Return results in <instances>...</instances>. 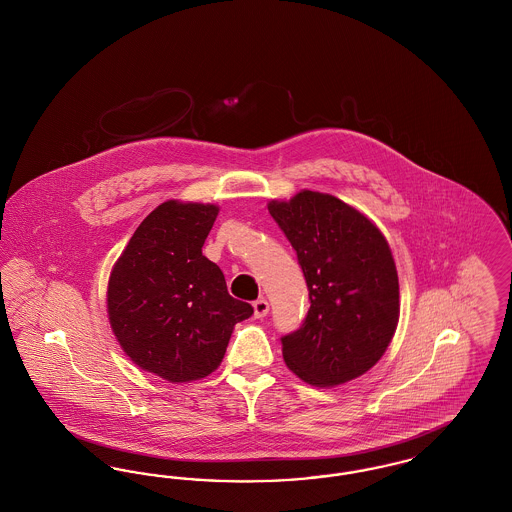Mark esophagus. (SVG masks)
Here are the masks:
<instances>
[{"mask_svg":"<svg viewBox=\"0 0 512 512\" xmlns=\"http://www.w3.org/2000/svg\"><path fill=\"white\" fill-rule=\"evenodd\" d=\"M268 301L265 297H261V299H257V301H253V311H255V318H263L268 315Z\"/></svg>","mask_w":512,"mask_h":512,"instance_id":"obj_1","label":"esophagus"}]
</instances>
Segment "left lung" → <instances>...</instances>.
<instances>
[{
    "label": "left lung",
    "mask_w": 512,
    "mask_h": 512,
    "mask_svg": "<svg viewBox=\"0 0 512 512\" xmlns=\"http://www.w3.org/2000/svg\"><path fill=\"white\" fill-rule=\"evenodd\" d=\"M309 290L303 324L282 336L284 361L313 386H338L376 365L399 320V280L382 232L338 197L301 192L268 203Z\"/></svg>",
    "instance_id": "left-lung-1"
}]
</instances>
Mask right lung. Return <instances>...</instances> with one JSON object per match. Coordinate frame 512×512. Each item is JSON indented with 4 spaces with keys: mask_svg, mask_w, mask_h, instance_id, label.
<instances>
[{
    "mask_svg": "<svg viewBox=\"0 0 512 512\" xmlns=\"http://www.w3.org/2000/svg\"><path fill=\"white\" fill-rule=\"evenodd\" d=\"M217 215L215 205L161 203L136 228L109 278V320L124 353L169 382L211 374L234 324L253 315L201 253Z\"/></svg>",
    "mask_w": 512,
    "mask_h": 512,
    "instance_id": "1",
    "label": "right lung"
}]
</instances>
